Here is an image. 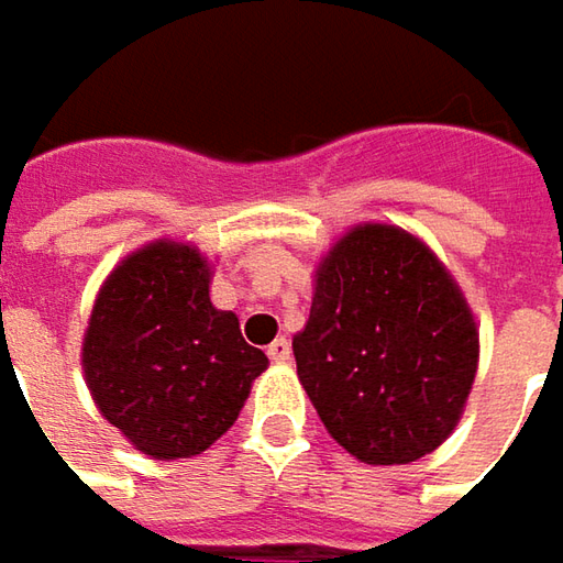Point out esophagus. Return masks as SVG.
<instances>
[{
  "label": "esophagus",
  "mask_w": 563,
  "mask_h": 563,
  "mask_svg": "<svg viewBox=\"0 0 563 563\" xmlns=\"http://www.w3.org/2000/svg\"><path fill=\"white\" fill-rule=\"evenodd\" d=\"M266 354H269L272 363H288L291 360V341L288 338H275Z\"/></svg>",
  "instance_id": "34e87169"
}]
</instances>
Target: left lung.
I'll list each match as a JSON object with an SVG mask.
<instances>
[{"label": "left lung", "instance_id": "8db88e82", "mask_svg": "<svg viewBox=\"0 0 563 563\" xmlns=\"http://www.w3.org/2000/svg\"><path fill=\"white\" fill-rule=\"evenodd\" d=\"M313 278L294 360L329 435L376 466L435 451L479 363V332L451 272L404 228L357 225Z\"/></svg>", "mask_w": 563, "mask_h": 563}]
</instances>
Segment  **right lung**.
Returning <instances> with one entry per match:
<instances>
[{
	"mask_svg": "<svg viewBox=\"0 0 563 563\" xmlns=\"http://www.w3.org/2000/svg\"><path fill=\"white\" fill-rule=\"evenodd\" d=\"M197 247L153 241L102 282L84 335V376L99 413L156 461L194 457L234 426L269 360L238 316L209 300Z\"/></svg>",
	"mask_w": 563,
	"mask_h": 563,
	"instance_id": "right-lung-1",
	"label": "right lung"
}]
</instances>
